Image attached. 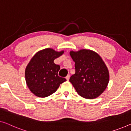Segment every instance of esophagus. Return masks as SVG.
Listing matches in <instances>:
<instances>
[{"label":"esophagus","mask_w":131,"mask_h":131,"mask_svg":"<svg viewBox=\"0 0 131 131\" xmlns=\"http://www.w3.org/2000/svg\"><path fill=\"white\" fill-rule=\"evenodd\" d=\"M69 78H70V75L68 74V75L66 77V80H67V81H69Z\"/></svg>","instance_id":"obj_1"}]
</instances>
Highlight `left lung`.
I'll return each mask as SVG.
<instances>
[{"label":"left lung","mask_w":131,"mask_h":131,"mask_svg":"<svg viewBox=\"0 0 131 131\" xmlns=\"http://www.w3.org/2000/svg\"><path fill=\"white\" fill-rule=\"evenodd\" d=\"M70 55L75 63V73L70 78V82L81 96L98 97L106 88L109 80L108 69L102 58L88 49L71 51Z\"/></svg>","instance_id":"1"}]
</instances>
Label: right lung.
<instances>
[{"instance_id": "obj_1", "label": "right lung", "mask_w": 131, "mask_h": 131, "mask_svg": "<svg viewBox=\"0 0 131 131\" xmlns=\"http://www.w3.org/2000/svg\"><path fill=\"white\" fill-rule=\"evenodd\" d=\"M63 53V50L56 52L47 48L37 52L31 59L25 69V79L29 89L36 96H49L66 81L58 76L60 67L53 62Z\"/></svg>"}]
</instances>
